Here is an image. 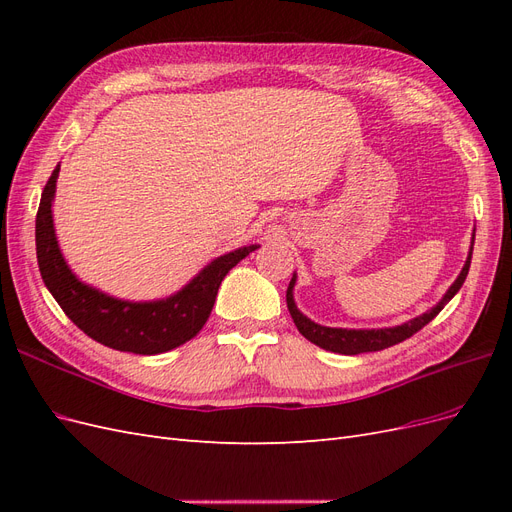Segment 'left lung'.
Returning a JSON list of instances; mask_svg holds the SVG:
<instances>
[{"mask_svg": "<svg viewBox=\"0 0 512 512\" xmlns=\"http://www.w3.org/2000/svg\"><path fill=\"white\" fill-rule=\"evenodd\" d=\"M472 245H474V237H472ZM470 260H472V247H470V254L466 265H463L461 273L457 275V280L453 282V286L446 290L444 297L438 301V305H433L429 312H425L423 316H416L404 324H399V327H389V329H333V327H322V324H316L314 320H309L307 316H303L299 312L297 303H294V282H297V275H292V280L288 284L286 290V303H288V312L297 324L299 333L309 339V342L329 350V352H337V354H361V352H378L384 348H391L399 342H404V339L412 337L416 331H421L425 324H429L433 318H436L444 305L451 301L455 294L459 292V288L463 286L470 271Z\"/></svg>", "mask_w": 512, "mask_h": 512, "instance_id": "1", "label": "left lung"}]
</instances>
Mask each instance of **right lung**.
<instances>
[{
  "label": "right lung",
  "mask_w": 512,
  "mask_h": 512,
  "mask_svg": "<svg viewBox=\"0 0 512 512\" xmlns=\"http://www.w3.org/2000/svg\"><path fill=\"white\" fill-rule=\"evenodd\" d=\"M59 164L46 181L36 215V254L44 286L66 316L96 342L134 354H160L173 350L205 327L218 288L226 273L250 256L258 245L228 252L200 271L190 284L160 301H123L83 284L72 273L59 250L53 224V198Z\"/></svg>",
  "instance_id": "1"
}]
</instances>
